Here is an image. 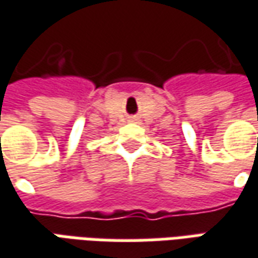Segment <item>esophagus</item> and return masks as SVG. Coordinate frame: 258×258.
Here are the masks:
<instances>
[{
  "label": "esophagus",
  "mask_w": 258,
  "mask_h": 258,
  "mask_svg": "<svg viewBox=\"0 0 258 258\" xmlns=\"http://www.w3.org/2000/svg\"><path fill=\"white\" fill-rule=\"evenodd\" d=\"M130 121H137V120H135V118H131V120H130Z\"/></svg>",
  "instance_id": "obj_1"
}]
</instances>
